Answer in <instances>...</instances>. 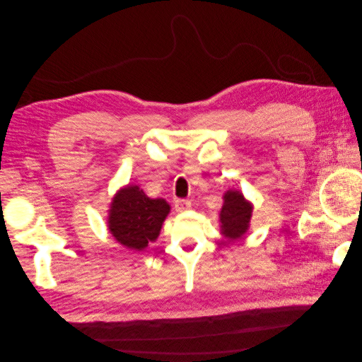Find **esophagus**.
Listing matches in <instances>:
<instances>
[{
    "label": "esophagus",
    "mask_w": 362,
    "mask_h": 362,
    "mask_svg": "<svg viewBox=\"0 0 362 362\" xmlns=\"http://www.w3.org/2000/svg\"><path fill=\"white\" fill-rule=\"evenodd\" d=\"M174 206H175V211L177 212H184V211L192 208V202L188 200V199H177Z\"/></svg>",
    "instance_id": "obj_1"
}]
</instances>
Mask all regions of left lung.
Masks as SVG:
<instances>
[{"mask_svg":"<svg viewBox=\"0 0 362 362\" xmlns=\"http://www.w3.org/2000/svg\"><path fill=\"white\" fill-rule=\"evenodd\" d=\"M223 200L226 202L221 209L222 234L230 240H235L242 237L249 227L252 206L238 192H227Z\"/></svg>","mask_w":362,"mask_h":362,"instance_id":"8db88e82","label":"left lung"}]
</instances>
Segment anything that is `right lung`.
<instances>
[{"label": "right lung", "mask_w": 362, "mask_h": 362, "mask_svg": "<svg viewBox=\"0 0 362 362\" xmlns=\"http://www.w3.org/2000/svg\"><path fill=\"white\" fill-rule=\"evenodd\" d=\"M169 209L163 199H150L141 188L129 185L113 199L109 230L120 245L141 250L158 238Z\"/></svg>", "instance_id": "1"}]
</instances>
